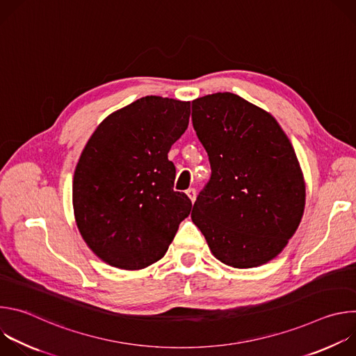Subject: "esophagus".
I'll return each instance as SVG.
<instances>
[{
	"instance_id": "1",
	"label": "esophagus",
	"mask_w": 356,
	"mask_h": 356,
	"mask_svg": "<svg viewBox=\"0 0 356 356\" xmlns=\"http://www.w3.org/2000/svg\"><path fill=\"white\" fill-rule=\"evenodd\" d=\"M186 194L188 195V198L191 200V202H194V200H195V190H194V188H188V190L186 191Z\"/></svg>"
}]
</instances>
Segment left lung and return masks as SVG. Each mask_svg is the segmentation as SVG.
<instances>
[{
  "mask_svg": "<svg viewBox=\"0 0 356 356\" xmlns=\"http://www.w3.org/2000/svg\"><path fill=\"white\" fill-rule=\"evenodd\" d=\"M191 110L211 166L191 220L218 261L261 266L284 249L306 204L291 142L269 113L232 92L200 97Z\"/></svg>",
  "mask_w": 356,
  "mask_h": 356,
  "instance_id": "1",
  "label": "left lung"
}]
</instances>
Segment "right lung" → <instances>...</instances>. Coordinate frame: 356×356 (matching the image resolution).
I'll list each match as a JSON object with an SVG mask.
<instances>
[{
    "label": "right lung",
    "instance_id": "add662e5",
    "mask_svg": "<svg viewBox=\"0 0 356 356\" xmlns=\"http://www.w3.org/2000/svg\"><path fill=\"white\" fill-rule=\"evenodd\" d=\"M190 103L146 95L113 113L84 146L73 177L77 228L111 266L139 270L163 258L190 198L173 190L168 159L184 134Z\"/></svg>",
    "mask_w": 356,
    "mask_h": 356
}]
</instances>
